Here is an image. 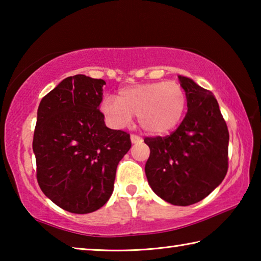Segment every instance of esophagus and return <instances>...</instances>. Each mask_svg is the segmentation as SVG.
<instances>
[{"label":"esophagus","mask_w":261,"mask_h":261,"mask_svg":"<svg viewBox=\"0 0 261 261\" xmlns=\"http://www.w3.org/2000/svg\"><path fill=\"white\" fill-rule=\"evenodd\" d=\"M130 139H131L132 144H137V143H140V141H143V138H141V137H139V136H137V135H131Z\"/></svg>","instance_id":"1"}]
</instances>
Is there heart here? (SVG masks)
Wrapping results in <instances>:
<instances>
[{"instance_id": "heart-1", "label": "heart", "mask_w": 261, "mask_h": 261, "mask_svg": "<svg viewBox=\"0 0 261 261\" xmlns=\"http://www.w3.org/2000/svg\"><path fill=\"white\" fill-rule=\"evenodd\" d=\"M187 94L176 82H152L124 87L117 99L106 96L100 106L110 125L123 127L137 115L141 129L153 135L173 130L182 121Z\"/></svg>"}]
</instances>
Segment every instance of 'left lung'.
I'll return each instance as SVG.
<instances>
[{
	"mask_svg": "<svg viewBox=\"0 0 261 261\" xmlns=\"http://www.w3.org/2000/svg\"><path fill=\"white\" fill-rule=\"evenodd\" d=\"M188 113L167 137H146L151 149L145 165L149 187L171 205L189 206L219 187L228 171L229 132L211 91L178 76Z\"/></svg>",
	"mask_w": 261,
	"mask_h": 261,
	"instance_id": "obj_1",
	"label": "left lung"
}]
</instances>
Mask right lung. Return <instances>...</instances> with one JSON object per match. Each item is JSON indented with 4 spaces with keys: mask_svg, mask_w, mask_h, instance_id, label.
I'll return each instance as SVG.
<instances>
[{
    "mask_svg": "<svg viewBox=\"0 0 261 261\" xmlns=\"http://www.w3.org/2000/svg\"><path fill=\"white\" fill-rule=\"evenodd\" d=\"M106 82L85 74L62 81L38 108L33 136L37 179L61 208L92 213L112 196L118 162L130 135L105 124L99 110Z\"/></svg>",
    "mask_w": 261,
    "mask_h": 261,
    "instance_id": "obj_1",
    "label": "right lung"
}]
</instances>
